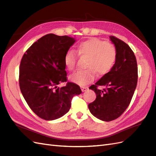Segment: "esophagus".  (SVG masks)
Here are the masks:
<instances>
[{
	"label": "esophagus",
	"instance_id": "1",
	"mask_svg": "<svg viewBox=\"0 0 156 156\" xmlns=\"http://www.w3.org/2000/svg\"><path fill=\"white\" fill-rule=\"evenodd\" d=\"M88 89V87H86V86H81V90H82V91L83 92V91H86Z\"/></svg>",
	"mask_w": 156,
	"mask_h": 156
}]
</instances>
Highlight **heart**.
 <instances>
[{"label":"heart","mask_w":156,"mask_h":156,"mask_svg":"<svg viewBox=\"0 0 156 156\" xmlns=\"http://www.w3.org/2000/svg\"><path fill=\"white\" fill-rule=\"evenodd\" d=\"M76 51L81 56L88 57L85 69H80L70 76V80L84 86L95 79L97 73L101 76L112 70L117 58V51L112 44L98 38H90L77 44ZM77 55L69 50L64 56V63L69 70H73L76 65Z\"/></svg>","instance_id":"b5f03b06"}]
</instances>
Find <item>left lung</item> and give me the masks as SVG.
Here are the masks:
<instances>
[{"mask_svg": "<svg viewBox=\"0 0 156 156\" xmlns=\"http://www.w3.org/2000/svg\"><path fill=\"white\" fill-rule=\"evenodd\" d=\"M117 51L113 69L90 89L96 93V99L88 105L90 112L105 122L121 115L129 105L136 87L138 68L134 52L127 44L114 36L110 37ZM103 87V90L98 88Z\"/></svg>", "mask_w": 156, "mask_h": 156, "instance_id": "1", "label": "left lung"}]
</instances>
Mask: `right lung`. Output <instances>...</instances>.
Listing matches in <instances>:
<instances>
[{
    "label": "right lung",
    "instance_id": "obj_1",
    "mask_svg": "<svg viewBox=\"0 0 156 156\" xmlns=\"http://www.w3.org/2000/svg\"><path fill=\"white\" fill-rule=\"evenodd\" d=\"M75 39L48 34L30 46L22 57L19 83L25 100L38 117L53 120L69 112L74 95L82 93L77 84L66 82L64 56Z\"/></svg>",
    "mask_w": 156,
    "mask_h": 156
}]
</instances>
